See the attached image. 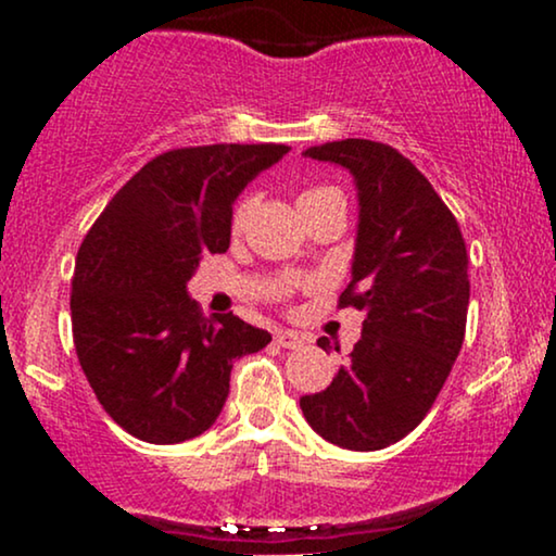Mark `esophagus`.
Here are the masks:
<instances>
[{"mask_svg": "<svg viewBox=\"0 0 556 556\" xmlns=\"http://www.w3.org/2000/svg\"><path fill=\"white\" fill-rule=\"evenodd\" d=\"M274 340H277L279 348H285V350H300L305 344V337L298 334V331H292V329L277 331V337H274Z\"/></svg>", "mask_w": 556, "mask_h": 556, "instance_id": "esophagus-1", "label": "esophagus"}]
</instances>
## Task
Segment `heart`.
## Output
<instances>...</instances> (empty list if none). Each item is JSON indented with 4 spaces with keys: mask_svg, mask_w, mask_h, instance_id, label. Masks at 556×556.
<instances>
[{
    "mask_svg": "<svg viewBox=\"0 0 556 556\" xmlns=\"http://www.w3.org/2000/svg\"><path fill=\"white\" fill-rule=\"evenodd\" d=\"M329 188H316V190H305L303 195L300 198H308V195H318V193H327ZM248 212H251V203L248 201H242L238 208H235V216H232V229L235 232H240L242 227H245V219H248Z\"/></svg>",
    "mask_w": 556,
    "mask_h": 556,
    "instance_id": "b5f03b06",
    "label": "heart"
}]
</instances>
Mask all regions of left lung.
<instances>
[{"label": "left lung", "instance_id": "obj_1", "mask_svg": "<svg viewBox=\"0 0 556 556\" xmlns=\"http://www.w3.org/2000/svg\"><path fill=\"white\" fill-rule=\"evenodd\" d=\"M303 156L348 169L358 190L353 279L340 305L363 311V331L348 366L324 392L300 397V410L331 444L384 450L426 418L463 348L465 240L431 182L392 146L348 138Z\"/></svg>", "mask_w": 556, "mask_h": 556}]
</instances>
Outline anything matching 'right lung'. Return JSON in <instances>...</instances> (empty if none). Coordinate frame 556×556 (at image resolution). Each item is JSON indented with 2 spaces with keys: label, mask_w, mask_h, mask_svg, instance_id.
<instances>
[{
  "label": "right lung",
  "mask_w": 556,
  "mask_h": 556,
  "mask_svg": "<svg viewBox=\"0 0 556 556\" xmlns=\"http://www.w3.org/2000/svg\"><path fill=\"white\" fill-rule=\"evenodd\" d=\"M290 146L216 143L151 159L106 203L75 258L73 340L114 424L177 444L219 418L232 363L271 342L227 314L206 318L188 282L206 253H225L245 185Z\"/></svg>",
  "instance_id": "1"
}]
</instances>
